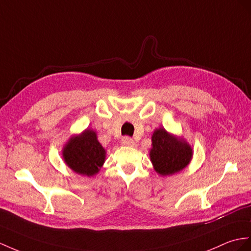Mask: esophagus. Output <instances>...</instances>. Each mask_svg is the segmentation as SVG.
I'll return each mask as SVG.
<instances>
[{
	"label": "esophagus",
	"instance_id": "obj_1",
	"mask_svg": "<svg viewBox=\"0 0 251 251\" xmlns=\"http://www.w3.org/2000/svg\"><path fill=\"white\" fill-rule=\"evenodd\" d=\"M121 142H122V145H125V146H130V147H132V146L135 145V142H134V140H133L131 137H129V136L122 137Z\"/></svg>",
	"mask_w": 251,
	"mask_h": 251
}]
</instances>
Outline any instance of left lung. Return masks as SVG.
Listing matches in <instances>:
<instances>
[{
  "instance_id": "8db88e82",
  "label": "left lung",
  "mask_w": 251,
  "mask_h": 251,
  "mask_svg": "<svg viewBox=\"0 0 251 251\" xmlns=\"http://www.w3.org/2000/svg\"><path fill=\"white\" fill-rule=\"evenodd\" d=\"M193 149L183 138L169 134L164 127L152 134L150 160L157 174L169 176L181 172L191 162Z\"/></svg>"
}]
</instances>
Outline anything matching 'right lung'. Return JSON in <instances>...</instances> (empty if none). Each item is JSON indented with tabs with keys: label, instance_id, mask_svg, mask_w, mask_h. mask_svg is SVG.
Here are the masks:
<instances>
[{
	"label": "right lung",
	"instance_id": "1",
	"mask_svg": "<svg viewBox=\"0 0 251 251\" xmlns=\"http://www.w3.org/2000/svg\"><path fill=\"white\" fill-rule=\"evenodd\" d=\"M106 151L98 142L97 133L85 130L79 135L72 136L63 149V158L73 172L93 176L99 173L105 161Z\"/></svg>",
	"mask_w": 251,
	"mask_h": 251
}]
</instances>
